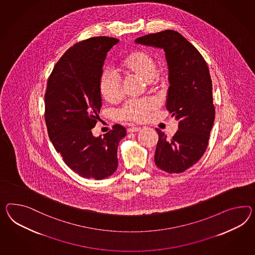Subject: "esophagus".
Listing matches in <instances>:
<instances>
[{
    "mask_svg": "<svg viewBox=\"0 0 255 255\" xmlns=\"http://www.w3.org/2000/svg\"><path fill=\"white\" fill-rule=\"evenodd\" d=\"M140 129H141L140 128H129L128 131L132 133V132H138V131H140Z\"/></svg>",
    "mask_w": 255,
    "mask_h": 255,
    "instance_id": "1",
    "label": "esophagus"
}]
</instances>
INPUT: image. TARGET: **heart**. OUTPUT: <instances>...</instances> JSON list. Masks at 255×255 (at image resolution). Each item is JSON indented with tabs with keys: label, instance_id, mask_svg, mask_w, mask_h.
I'll return each instance as SVG.
<instances>
[{
	"label": "heart",
	"instance_id": "1",
	"mask_svg": "<svg viewBox=\"0 0 255 255\" xmlns=\"http://www.w3.org/2000/svg\"><path fill=\"white\" fill-rule=\"evenodd\" d=\"M118 71L128 77L143 79L150 88H155L162 81L161 74L157 70L155 57L147 51L137 50L125 57L118 65ZM99 92L107 103L115 104L122 97L121 82L109 71L102 73L98 83ZM156 105L151 100L128 102L118 111L121 119L128 121H143Z\"/></svg>",
	"mask_w": 255,
	"mask_h": 255
}]
</instances>
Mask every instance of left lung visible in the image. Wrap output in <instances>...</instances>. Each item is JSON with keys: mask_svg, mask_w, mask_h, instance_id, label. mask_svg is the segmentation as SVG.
<instances>
[{"mask_svg": "<svg viewBox=\"0 0 255 255\" xmlns=\"http://www.w3.org/2000/svg\"><path fill=\"white\" fill-rule=\"evenodd\" d=\"M135 42L165 52L170 83L166 109L178 120V129L169 139L156 128L154 162L170 174L182 173L203 156L215 121L208 66L196 48L175 30L148 34Z\"/></svg>", "mask_w": 255, "mask_h": 255, "instance_id": "obj_1", "label": "left lung"}]
</instances>
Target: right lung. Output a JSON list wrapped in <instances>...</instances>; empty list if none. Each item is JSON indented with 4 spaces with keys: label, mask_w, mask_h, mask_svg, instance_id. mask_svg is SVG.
<instances>
[{
    "label": "right lung",
    "mask_w": 255,
    "mask_h": 255,
    "mask_svg": "<svg viewBox=\"0 0 255 255\" xmlns=\"http://www.w3.org/2000/svg\"><path fill=\"white\" fill-rule=\"evenodd\" d=\"M118 39L93 37L70 47L48 79L44 102L49 137L66 165L85 178L104 179L118 168V147L126 128L113 126L104 137L92 129L100 119L99 79Z\"/></svg>",
    "instance_id": "1"
}]
</instances>
